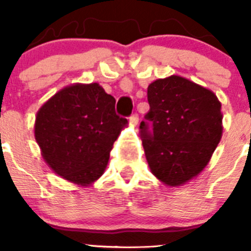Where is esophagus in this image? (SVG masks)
Listing matches in <instances>:
<instances>
[{
  "label": "esophagus",
  "instance_id": "obj_1",
  "mask_svg": "<svg viewBox=\"0 0 251 251\" xmlns=\"http://www.w3.org/2000/svg\"><path fill=\"white\" fill-rule=\"evenodd\" d=\"M138 119H139V114H138L137 112H135V113H133L132 116L129 117V121L133 122V123H137Z\"/></svg>",
  "mask_w": 251,
  "mask_h": 251
}]
</instances>
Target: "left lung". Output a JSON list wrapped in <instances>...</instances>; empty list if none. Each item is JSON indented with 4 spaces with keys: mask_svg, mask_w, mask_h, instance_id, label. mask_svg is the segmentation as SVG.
<instances>
[{
    "mask_svg": "<svg viewBox=\"0 0 251 251\" xmlns=\"http://www.w3.org/2000/svg\"><path fill=\"white\" fill-rule=\"evenodd\" d=\"M139 135L151 173L171 187L198 176L222 138V104L209 89L178 75L148 87Z\"/></svg>",
    "mask_w": 251,
    "mask_h": 251,
    "instance_id": "8db88e82",
    "label": "left lung"
}]
</instances>
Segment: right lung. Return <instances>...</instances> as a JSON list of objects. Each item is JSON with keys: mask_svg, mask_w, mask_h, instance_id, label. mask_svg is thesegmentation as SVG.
Returning a JSON list of instances; mask_svg holds the SVG:
<instances>
[{"mask_svg": "<svg viewBox=\"0 0 251 251\" xmlns=\"http://www.w3.org/2000/svg\"><path fill=\"white\" fill-rule=\"evenodd\" d=\"M124 124L116 113V100L100 84H75L38 110L34 137L58 176L86 185L103 174Z\"/></svg>", "mask_w": 251, "mask_h": 251, "instance_id": "1", "label": "right lung"}]
</instances>
